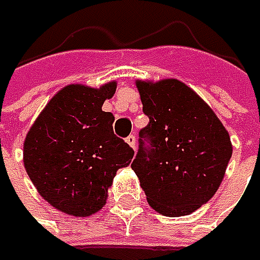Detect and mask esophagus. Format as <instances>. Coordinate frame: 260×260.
I'll return each mask as SVG.
<instances>
[{
    "label": "esophagus",
    "instance_id": "34e87169",
    "mask_svg": "<svg viewBox=\"0 0 260 260\" xmlns=\"http://www.w3.org/2000/svg\"><path fill=\"white\" fill-rule=\"evenodd\" d=\"M126 143L129 144L132 149H135V146H137V138H135V135H129V137H126Z\"/></svg>",
    "mask_w": 260,
    "mask_h": 260
}]
</instances>
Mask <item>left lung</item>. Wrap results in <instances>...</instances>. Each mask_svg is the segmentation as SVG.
<instances>
[{
  "label": "left lung",
  "mask_w": 260,
  "mask_h": 260,
  "mask_svg": "<svg viewBox=\"0 0 260 260\" xmlns=\"http://www.w3.org/2000/svg\"><path fill=\"white\" fill-rule=\"evenodd\" d=\"M143 113L138 152L131 167L149 205L182 217L218 189L232 156L231 137L209 105L178 79L137 81Z\"/></svg>",
  "instance_id": "1"
}]
</instances>
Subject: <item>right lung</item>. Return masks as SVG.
I'll return each mask as SVG.
<instances>
[{
    "label": "right lung",
    "mask_w": 260,
    "mask_h": 260,
    "mask_svg": "<svg viewBox=\"0 0 260 260\" xmlns=\"http://www.w3.org/2000/svg\"><path fill=\"white\" fill-rule=\"evenodd\" d=\"M116 81L91 88L71 84L43 108L24 141V166L39 194L55 209L88 217L107 202L116 172L134 150L114 135L111 113L102 111Z\"/></svg>",
    "instance_id": "add662e5"
}]
</instances>
